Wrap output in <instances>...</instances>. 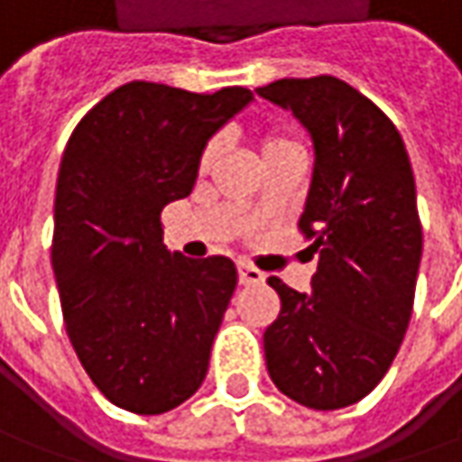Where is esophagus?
Instances as JSON below:
<instances>
[{"label":"esophagus","mask_w":462,"mask_h":462,"mask_svg":"<svg viewBox=\"0 0 462 462\" xmlns=\"http://www.w3.org/2000/svg\"><path fill=\"white\" fill-rule=\"evenodd\" d=\"M237 279H240V283L243 286H255V283H263V276L258 268H253V265H247V263H240L237 265Z\"/></svg>","instance_id":"1"}]
</instances>
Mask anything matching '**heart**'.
I'll list each match as a JSON object with an SVG mask.
<instances>
[{"instance_id":"b5f03b06","label":"heart","mask_w":462,"mask_h":462,"mask_svg":"<svg viewBox=\"0 0 462 462\" xmlns=\"http://www.w3.org/2000/svg\"><path fill=\"white\" fill-rule=\"evenodd\" d=\"M289 148H299V145H296L291 137L279 135V133H268V135H263L261 140L263 158H268V155H273V152L289 151ZM212 155H215V145H209V148H207V152H204V163H207Z\"/></svg>"}]
</instances>
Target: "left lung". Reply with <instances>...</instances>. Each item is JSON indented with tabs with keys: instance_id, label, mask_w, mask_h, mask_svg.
<instances>
[{
	"instance_id": "8db88e82",
	"label": "left lung",
	"mask_w": 462,
	"mask_h": 462,
	"mask_svg": "<svg viewBox=\"0 0 462 462\" xmlns=\"http://www.w3.org/2000/svg\"><path fill=\"white\" fill-rule=\"evenodd\" d=\"M255 94L291 112L314 148L299 217L311 237V291L271 276L281 314L263 335L268 375L299 404L329 411L378 386L411 319L421 261L417 186L393 122L335 76L281 79Z\"/></svg>"
}]
</instances>
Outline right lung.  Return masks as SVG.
Instances as JSON below:
<instances>
[{"mask_svg":"<svg viewBox=\"0 0 462 462\" xmlns=\"http://www.w3.org/2000/svg\"><path fill=\"white\" fill-rule=\"evenodd\" d=\"M250 102L243 87L194 94L130 81L66 145L53 273L73 350L120 409L171 411L207 375L237 271L225 255H171L161 212L191 194L207 143Z\"/></svg>","mask_w":462,"mask_h":462,"instance_id":"right-lung-1","label":"right lung"}]
</instances>
